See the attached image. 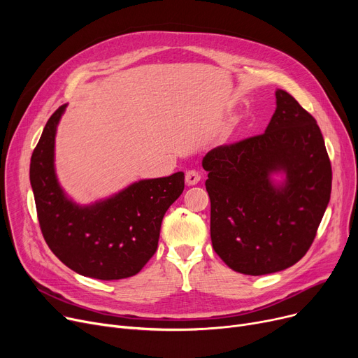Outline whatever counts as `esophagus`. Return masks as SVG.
<instances>
[{
  "label": "esophagus",
  "mask_w": 358,
  "mask_h": 358,
  "mask_svg": "<svg viewBox=\"0 0 358 358\" xmlns=\"http://www.w3.org/2000/svg\"><path fill=\"white\" fill-rule=\"evenodd\" d=\"M200 181V174L196 169H190V171L185 173V182L187 185H196Z\"/></svg>",
  "instance_id": "34e87169"
}]
</instances>
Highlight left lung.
Instances as JSON below:
<instances>
[{
    "label": "left lung",
    "instance_id": "8db88e82",
    "mask_svg": "<svg viewBox=\"0 0 358 358\" xmlns=\"http://www.w3.org/2000/svg\"><path fill=\"white\" fill-rule=\"evenodd\" d=\"M275 104L264 134L217 146L201 161L213 250L248 275L296 264L331 197L332 169L316 120L285 90L275 91Z\"/></svg>",
    "mask_w": 358,
    "mask_h": 358
}]
</instances>
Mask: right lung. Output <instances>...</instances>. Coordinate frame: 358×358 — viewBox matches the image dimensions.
Instances as JSON below:
<instances>
[{"mask_svg": "<svg viewBox=\"0 0 358 358\" xmlns=\"http://www.w3.org/2000/svg\"><path fill=\"white\" fill-rule=\"evenodd\" d=\"M66 104L48 120L30 161V184L43 238L66 267L85 277L138 274L158 248L165 212L184 190V173L131 182L91 204L64 192L55 171V138Z\"/></svg>", "mask_w": 358, "mask_h": 358, "instance_id": "right-lung-1", "label": "right lung"}]
</instances>
